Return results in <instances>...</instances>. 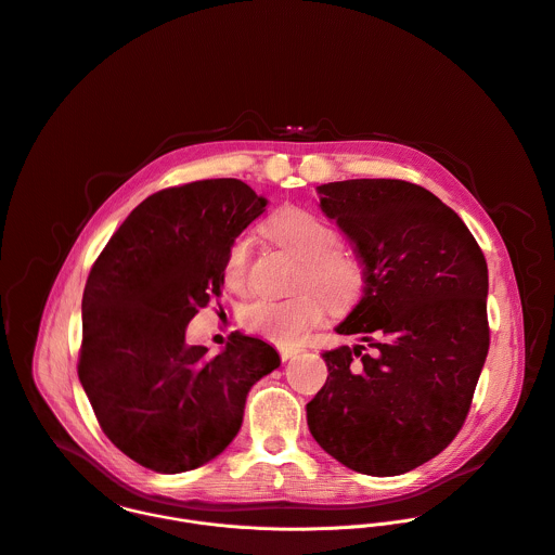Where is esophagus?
<instances>
[{
    "mask_svg": "<svg viewBox=\"0 0 555 555\" xmlns=\"http://www.w3.org/2000/svg\"><path fill=\"white\" fill-rule=\"evenodd\" d=\"M300 350L298 348H287V346H279V357H281V361H287V359H292L294 354H298Z\"/></svg>",
    "mask_w": 555,
    "mask_h": 555,
    "instance_id": "obj_1",
    "label": "esophagus"
}]
</instances>
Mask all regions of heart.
I'll return each mask as SVG.
<instances>
[{"label":"heart","mask_w":555,"mask_h":555,"mask_svg":"<svg viewBox=\"0 0 555 555\" xmlns=\"http://www.w3.org/2000/svg\"><path fill=\"white\" fill-rule=\"evenodd\" d=\"M263 235L287 248L300 259L296 287H313L331 305H350L365 285L363 259L339 242L333 222L315 211L285 207L270 216ZM250 266V242L237 235L229 242L222 259V279L227 287L240 292L246 287ZM322 318V302L311 289L292 298H255L240 309V326L279 346L296 344Z\"/></svg>","instance_id":"heart-1"}]
</instances>
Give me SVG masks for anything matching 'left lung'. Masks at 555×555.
I'll list each match as a JSON object with an SVG mask.
<instances>
[{
  "label": "left lung",
  "mask_w": 555,
  "mask_h": 555,
  "mask_svg": "<svg viewBox=\"0 0 555 555\" xmlns=\"http://www.w3.org/2000/svg\"><path fill=\"white\" fill-rule=\"evenodd\" d=\"M322 211L365 266L361 302L337 326L363 346L324 352L326 385L307 404L313 439L365 476H400L461 433L491 331L482 248L426 188L350 179L318 188Z\"/></svg>",
  "instance_id": "1"
}]
</instances>
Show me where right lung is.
<instances>
[{
	"label": "right lung",
	"mask_w": 555,
	"mask_h": 555,
	"mask_svg": "<svg viewBox=\"0 0 555 555\" xmlns=\"http://www.w3.org/2000/svg\"><path fill=\"white\" fill-rule=\"evenodd\" d=\"M240 179H205L144 198L90 268L81 298L79 383L103 435L131 461L181 474L240 433L250 387L276 350L233 333L211 357L185 326L220 296L229 242L266 211Z\"/></svg>",
	"instance_id": "1"
}]
</instances>
